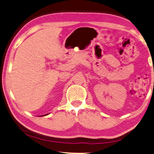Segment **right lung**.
I'll use <instances>...</instances> for the list:
<instances>
[{
  "instance_id": "add662e5",
  "label": "right lung",
  "mask_w": 154,
  "mask_h": 154,
  "mask_svg": "<svg viewBox=\"0 0 154 154\" xmlns=\"http://www.w3.org/2000/svg\"><path fill=\"white\" fill-rule=\"evenodd\" d=\"M48 114H46V115H47ZM41 116H44V115H41Z\"/></svg>"
}]
</instances>
